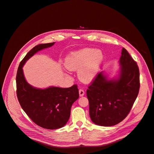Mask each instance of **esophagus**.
Here are the masks:
<instances>
[{"instance_id":"obj_1","label":"esophagus","mask_w":154,"mask_h":154,"mask_svg":"<svg viewBox=\"0 0 154 154\" xmlns=\"http://www.w3.org/2000/svg\"><path fill=\"white\" fill-rule=\"evenodd\" d=\"M79 94L80 97H83L85 95V91L82 89H79Z\"/></svg>"}]
</instances>
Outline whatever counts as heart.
<instances>
[{
  "mask_svg": "<svg viewBox=\"0 0 154 154\" xmlns=\"http://www.w3.org/2000/svg\"><path fill=\"white\" fill-rule=\"evenodd\" d=\"M102 59L103 54L101 51L85 48L71 53L66 57L64 66L69 71L79 69V79L84 83H89L96 76Z\"/></svg>",
  "mask_w": 154,
  "mask_h": 154,
  "instance_id": "obj_1",
  "label": "heart"
}]
</instances>
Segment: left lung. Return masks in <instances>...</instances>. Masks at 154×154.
<instances>
[{
	"mask_svg": "<svg viewBox=\"0 0 154 154\" xmlns=\"http://www.w3.org/2000/svg\"><path fill=\"white\" fill-rule=\"evenodd\" d=\"M119 64L118 79L108 80L100 72L87 90L90 118L99 126H111L125 119L138 95V66L125 48L122 49Z\"/></svg>",
	"mask_w": 154,
	"mask_h": 154,
	"instance_id": "left-lung-1",
	"label": "left lung"
}]
</instances>
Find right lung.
Returning a JSON list of instances; mask_svg holds the SVG:
<instances>
[{
    "label": "right lung",
    "instance_id": "right-lung-1",
    "mask_svg": "<svg viewBox=\"0 0 154 154\" xmlns=\"http://www.w3.org/2000/svg\"><path fill=\"white\" fill-rule=\"evenodd\" d=\"M54 44L52 42L34 47L21 61L16 75L17 97L22 109L36 125L48 130H56L67 123L72 103L79 98L78 86L66 88H34L24 78L23 66L35 53Z\"/></svg>",
    "mask_w": 154,
    "mask_h": 154
}]
</instances>
